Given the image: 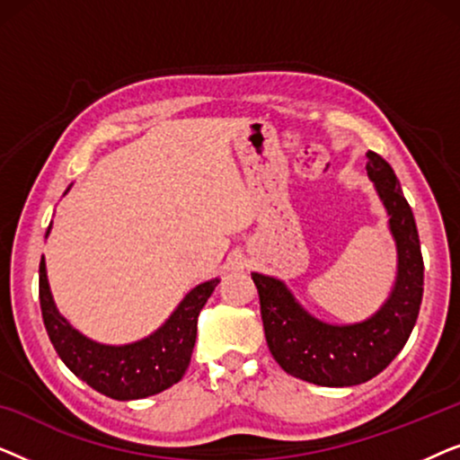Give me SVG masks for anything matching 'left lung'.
Listing matches in <instances>:
<instances>
[{
	"mask_svg": "<svg viewBox=\"0 0 460 460\" xmlns=\"http://www.w3.org/2000/svg\"><path fill=\"white\" fill-rule=\"evenodd\" d=\"M367 156L368 178L385 207L398 251V272L385 304L362 323L331 324L312 316L280 279L251 274L274 360L314 385H360L387 368L411 337L423 299V255L412 209L392 165L376 153Z\"/></svg>",
	"mask_w": 460,
	"mask_h": 460,
	"instance_id": "8db88e82",
	"label": "left lung"
}]
</instances>
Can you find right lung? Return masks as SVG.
Wrapping results in <instances>:
<instances>
[{
    "label": "right lung",
    "instance_id": "obj_1",
    "mask_svg": "<svg viewBox=\"0 0 460 460\" xmlns=\"http://www.w3.org/2000/svg\"><path fill=\"white\" fill-rule=\"evenodd\" d=\"M68 190L71 186L66 188ZM217 285L219 279H213L194 287L165 324L140 341L106 345L85 337L62 316L49 291L46 260L41 257L40 263L41 316L56 354L87 385L123 402L161 394L184 376L197 341L199 314Z\"/></svg>",
    "mask_w": 460,
    "mask_h": 460
}]
</instances>
